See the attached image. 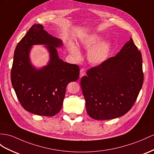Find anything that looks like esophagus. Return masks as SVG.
<instances>
[{"label":"esophagus","mask_w":154,"mask_h":154,"mask_svg":"<svg viewBox=\"0 0 154 154\" xmlns=\"http://www.w3.org/2000/svg\"><path fill=\"white\" fill-rule=\"evenodd\" d=\"M86 74V70L84 68H82L80 69V78H81L82 76H84Z\"/></svg>","instance_id":"34e87169"}]
</instances>
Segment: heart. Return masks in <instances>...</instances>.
Listing matches in <instances>:
<instances>
[{
	"instance_id": "b5f03b06",
	"label": "heart",
	"mask_w": 154,
	"mask_h": 154,
	"mask_svg": "<svg viewBox=\"0 0 154 154\" xmlns=\"http://www.w3.org/2000/svg\"><path fill=\"white\" fill-rule=\"evenodd\" d=\"M101 39V36L99 35H92L83 39L81 42V45L86 48H90L99 43ZM69 50L75 58L77 59L81 58L80 51L75 46L71 45L69 46ZM110 51H111V43L109 42H102L89 51L88 55V60L94 64H101L107 59Z\"/></svg>"
}]
</instances>
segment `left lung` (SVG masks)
<instances>
[{
    "mask_svg": "<svg viewBox=\"0 0 154 154\" xmlns=\"http://www.w3.org/2000/svg\"><path fill=\"white\" fill-rule=\"evenodd\" d=\"M81 80L88 115L93 119L111 120L133 107L144 81L140 51L132 38L116 57L89 69Z\"/></svg>",
    "mask_w": 154,
    "mask_h": 154,
    "instance_id": "1",
    "label": "left lung"
}]
</instances>
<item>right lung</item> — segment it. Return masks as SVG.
Here are the masks:
<instances>
[{"label": "right lung", "mask_w": 154, "mask_h": 154, "mask_svg": "<svg viewBox=\"0 0 154 154\" xmlns=\"http://www.w3.org/2000/svg\"><path fill=\"white\" fill-rule=\"evenodd\" d=\"M44 44L50 53L49 64L40 70L33 68L28 54L33 45ZM62 42L53 37L42 25L35 24L15 49L11 81L17 99L26 111L35 115L53 116L60 111L66 88L79 77V67L58 58L56 47Z\"/></svg>", "instance_id": "right-lung-1"}]
</instances>
